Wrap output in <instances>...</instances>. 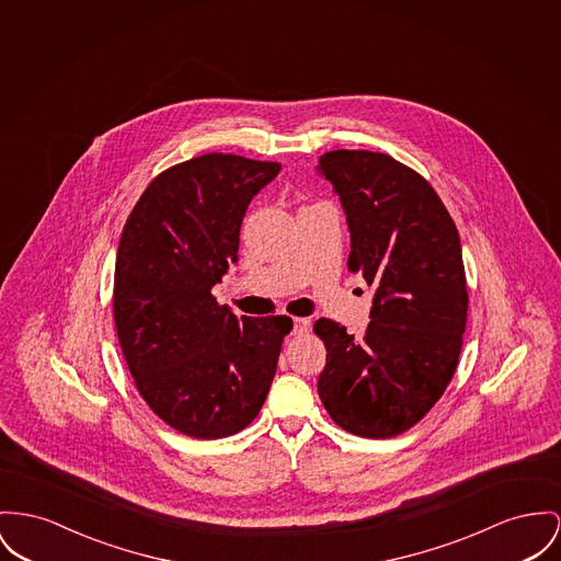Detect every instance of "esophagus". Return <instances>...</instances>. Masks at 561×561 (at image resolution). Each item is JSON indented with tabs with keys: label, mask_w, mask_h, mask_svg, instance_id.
<instances>
[{
	"label": "esophagus",
	"mask_w": 561,
	"mask_h": 561,
	"mask_svg": "<svg viewBox=\"0 0 561 561\" xmlns=\"http://www.w3.org/2000/svg\"><path fill=\"white\" fill-rule=\"evenodd\" d=\"M310 330V321L308 319H296L294 321V336H301Z\"/></svg>",
	"instance_id": "esophagus-1"
}]
</instances>
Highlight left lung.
Returning a JSON list of instances; mask_svg holds the SVG:
<instances>
[{
    "label": "left lung",
    "mask_w": 561,
    "mask_h": 561,
    "mask_svg": "<svg viewBox=\"0 0 561 561\" xmlns=\"http://www.w3.org/2000/svg\"><path fill=\"white\" fill-rule=\"evenodd\" d=\"M317 170L346 215L348 270L374 287L364 336L314 323L328 348L319 396L342 430L391 438L430 412L457 368L468 317L459 233L432 185L385 152L332 150Z\"/></svg>",
    "instance_id": "8db88e82"
}]
</instances>
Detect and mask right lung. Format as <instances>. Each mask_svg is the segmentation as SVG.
<instances>
[{"label": "right lung", "instance_id": "1", "mask_svg": "<svg viewBox=\"0 0 561 561\" xmlns=\"http://www.w3.org/2000/svg\"><path fill=\"white\" fill-rule=\"evenodd\" d=\"M280 163L208 152L161 172L123 227L114 325L150 411L215 440L262 411L294 321L236 317L213 287L238 262L240 225Z\"/></svg>", "mask_w": 561, "mask_h": 561}]
</instances>
